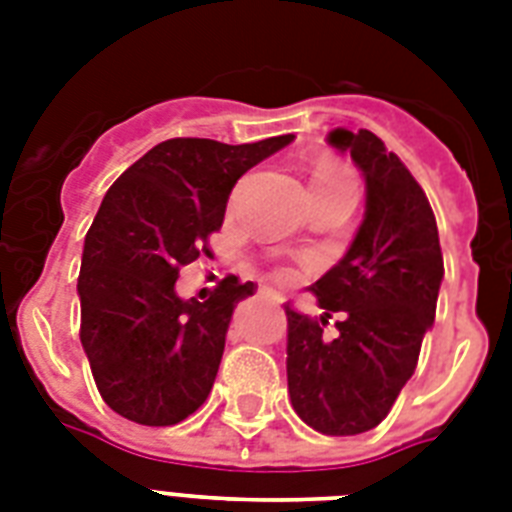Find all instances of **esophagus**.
I'll return each instance as SVG.
<instances>
[{"label": "esophagus", "mask_w": 512, "mask_h": 512, "mask_svg": "<svg viewBox=\"0 0 512 512\" xmlns=\"http://www.w3.org/2000/svg\"><path fill=\"white\" fill-rule=\"evenodd\" d=\"M263 295L268 297V300H281L279 292H276V289H263Z\"/></svg>", "instance_id": "1"}]
</instances>
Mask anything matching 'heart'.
I'll return each instance as SVG.
<instances>
[{"instance_id":"b5f03b06","label":"heart","mask_w":512,"mask_h":512,"mask_svg":"<svg viewBox=\"0 0 512 512\" xmlns=\"http://www.w3.org/2000/svg\"><path fill=\"white\" fill-rule=\"evenodd\" d=\"M342 183H350V175L348 172L337 170V167H321V170H316V175H313V188H321V185H342Z\"/></svg>"}]
</instances>
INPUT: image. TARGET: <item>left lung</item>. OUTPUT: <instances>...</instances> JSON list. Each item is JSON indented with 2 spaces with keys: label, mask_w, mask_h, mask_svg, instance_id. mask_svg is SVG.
Returning <instances> with one entry per match:
<instances>
[{
  "label": "left lung",
  "mask_w": 512,
  "mask_h": 512,
  "mask_svg": "<svg viewBox=\"0 0 512 512\" xmlns=\"http://www.w3.org/2000/svg\"><path fill=\"white\" fill-rule=\"evenodd\" d=\"M327 143L364 177V220L348 252L308 292L324 313H287V385L297 417L324 436L377 428L436 319L444 257L428 196L374 132L337 127ZM337 312L335 338L323 327Z\"/></svg>",
  "instance_id": "8db88e82"
}]
</instances>
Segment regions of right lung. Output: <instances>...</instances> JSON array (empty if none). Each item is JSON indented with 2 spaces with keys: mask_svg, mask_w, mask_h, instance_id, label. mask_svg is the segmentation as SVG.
<instances>
[{
  "mask_svg": "<svg viewBox=\"0 0 512 512\" xmlns=\"http://www.w3.org/2000/svg\"><path fill=\"white\" fill-rule=\"evenodd\" d=\"M292 140H164L108 188L84 236L76 295L82 348L116 414L162 428L207 401L233 308L255 284L225 276L199 303L177 295L175 281L183 265L209 257L236 180Z\"/></svg>",
  "mask_w": 512,
  "mask_h": 512,
  "instance_id": "right-lung-1",
  "label": "right lung"
}]
</instances>
